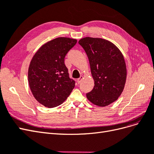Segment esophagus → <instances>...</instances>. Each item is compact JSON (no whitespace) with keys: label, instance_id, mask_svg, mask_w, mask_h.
Returning <instances> with one entry per match:
<instances>
[{"label":"esophagus","instance_id":"esophagus-1","mask_svg":"<svg viewBox=\"0 0 154 154\" xmlns=\"http://www.w3.org/2000/svg\"><path fill=\"white\" fill-rule=\"evenodd\" d=\"M82 79H83V76H81L80 78H79L78 79V80H77V83H78V84H79V83H81V82H82Z\"/></svg>","mask_w":154,"mask_h":154}]
</instances>
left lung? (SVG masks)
I'll use <instances>...</instances> for the list:
<instances>
[{
    "label": "left lung",
    "instance_id": "1",
    "mask_svg": "<svg viewBox=\"0 0 154 154\" xmlns=\"http://www.w3.org/2000/svg\"><path fill=\"white\" fill-rule=\"evenodd\" d=\"M85 50L94 80L93 89L86 94L91 103L105 106L118 99L124 89L127 68L122 52L110 41L85 37L78 42Z\"/></svg>",
    "mask_w": 154,
    "mask_h": 154
}]
</instances>
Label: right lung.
I'll return each mask as SVG.
<instances>
[{
	"label": "right lung",
	"mask_w": 154,
	"mask_h": 154,
	"mask_svg": "<svg viewBox=\"0 0 154 154\" xmlns=\"http://www.w3.org/2000/svg\"><path fill=\"white\" fill-rule=\"evenodd\" d=\"M76 42V39L58 37L40 47L31 60L28 69L30 89L35 98L46 107L63 103L75 86L64 58Z\"/></svg>",
	"instance_id": "right-lung-1"
}]
</instances>
